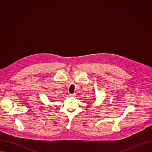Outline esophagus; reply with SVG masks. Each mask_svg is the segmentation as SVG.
<instances>
[{"instance_id":"obj_1","label":"esophagus","mask_w":152,"mask_h":152,"mask_svg":"<svg viewBox=\"0 0 152 152\" xmlns=\"http://www.w3.org/2000/svg\"><path fill=\"white\" fill-rule=\"evenodd\" d=\"M70 96H71V97H75V94H70Z\"/></svg>"}]
</instances>
